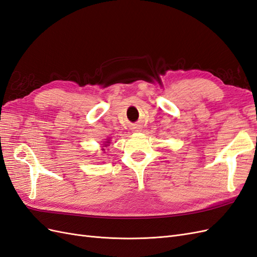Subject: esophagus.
Returning a JSON list of instances; mask_svg holds the SVG:
<instances>
[{"mask_svg": "<svg viewBox=\"0 0 257 257\" xmlns=\"http://www.w3.org/2000/svg\"><path fill=\"white\" fill-rule=\"evenodd\" d=\"M133 130L135 131V133H140V131H142V126L141 124H135V126L133 127Z\"/></svg>", "mask_w": 257, "mask_h": 257, "instance_id": "1", "label": "esophagus"}]
</instances>
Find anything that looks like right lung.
Instances as JSON below:
<instances>
[{"mask_svg":"<svg viewBox=\"0 0 257 257\" xmlns=\"http://www.w3.org/2000/svg\"><path fill=\"white\" fill-rule=\"evenodd\" d=\"M109 141H111V140H109V139H106V140H105V142L103 143V146H102V148H106V146H108V145H109V143H111ZM102 151H105V150H104V149H102Z\"/></svg>","mask_w":257,"mask_h":257,"instance_id":"obj_1","label":"right lung"}]
</instances>
